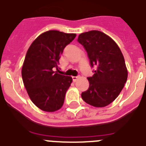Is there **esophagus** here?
Instances as JSON below:
<instances>
[{
	"label": "esophagus",
	"mask_w": 146,
	"mask_h": 146,
	"mask_svg": "<svg viewBox=\"0 0 146 146\" xmlns=\"http://www.w3.org/2000/svg\"><path fill=\"white\" fill-rule=\"evenodd\" d=\"M72 78H73V81L75 82V81H77V79L78 78V76H73Z\"/></svg>",
	"instance_id": "obj_1"
}]
</instances>
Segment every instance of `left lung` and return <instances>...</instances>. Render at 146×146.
<instances>
[{"label": "left lung", "instance_id": "1", "mask_svg": "<svg viewBox=\"0 0 146 146\" xmlns=\"http://www.w3.org/2000/svg\"><path fill=\"white\" fill-rule=\"evenodd\" d=\"M78 41L89 57L94 75L88 77L89 87L81 93V98L94 107H105L117 98L127 79L124 56L115 42L98 31L83 33Z\"/></svg>", "mask_w": 146, "mask_h": 146}]
</instances>
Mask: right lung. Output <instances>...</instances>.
Wrapping results in <instances>:
<instances>
[{"mask_svg": "<svg viewBox=\"0 0 146 146\" xmlns=\"http://www.w3.org/2000/svg\"><path fill=\"white\" fill-rule=\"evenodd\" d=\"M75 33L49 31L40 34L27 50L22 76L29 97L35 106L47 112L61 108L73 79L60 75L58 65L64 48L76 38Z\"/></svg>", "mask_w": 146, "mask_h": 146, "instance_id": "add662e5", "label": "right lung"}]
</instances>
